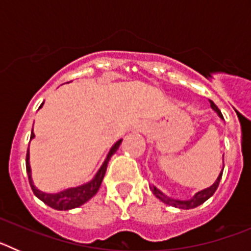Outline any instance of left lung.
I'll list each match as a JSON object with an SVG mask.
<instances>
[{
    "instance_id": "obj_1",
    "label": "left lung",
    "mask_w": 251,
    "mask_h": 251,
    "mask_svg": "<svg viewBox=\"0 0 251 251\" xmlns=\"http://www.w3.org/2000/svg\"><path fill=\"white\" fill-rule=\"evenodd\" d=\"M210 104H211V108L215 110V112L219 114V117L220 118L224 119L223 114H221V112L219 110V108H217L216 105H215V103L212 100H210ZM223 171L224 168L221 170L220 175H219V177L216 178V181H215L214 183H212L210 187L205 188V190H201V191L196 192V194L194 195V197H191L190 200H185V201H181V200H175V199H171V197L166 196L163 192H161L157 187H154V186H151V190H152L153 195L157 197V199H159V200L162 201V202L167 203V205L170 206H174V207H178V208H183V210H190V208H195L197 207V206L202 205L205 201H207L210 197L212 196V195L215 194V191L217 190V186H219V183H220V179L221 177H223Z\"/></svg>"
}]
</instances>
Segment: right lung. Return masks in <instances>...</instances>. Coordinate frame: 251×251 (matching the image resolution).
Here are the masks:
<instances>
[{
	"label": "right lung",
	"instance_id": "right-lung-1",
	"mask_svg": "<svg viewBox=\"0 0 251 251\" xmlns=\"http://www.w3.org/2000/svg\"><path fill=\"white\" fill-rule=\"evenodd\" d=\"M44 104V103H43ZM43 104L40 105V108L43 106ZM35 137L34 134V128H32V132H31L30 139H32ZM122 143V139H119L118 142H115L114 145L112 146L110 151L106 154L105 159H104L103 165L100 166V168L98 170V172L95 174V176L93 177L92 181L84 183V185L76 186V187H70L66 188L64 191H60L57 194H46V192L40 191L35 187L34 182H32V177H31V167H30V153L26 154V171H27L28 175V182H30L31 188L34 191L35 196L37 199L43 201L44 203H46L50 207L55 208V210H72V208L79 207L83 203H85L86 201H89L93 196H94L97 192H98L99 187L101 185V181L104 178V175H105L106 167H108V162H109L110 157L117 152V150L119 148Z\"/></svg>",
	"mask_w": 251,
	"mask_h": 251
}]
</instances>
